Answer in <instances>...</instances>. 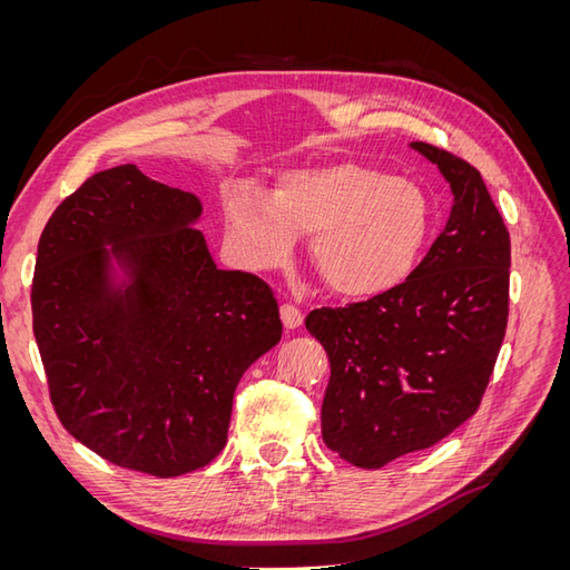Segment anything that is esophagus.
Listing matches in <instances>:
<instances>
[{"label": "esophagus", "instance_id": "34e87169", "mask_svg": "<svg viewBox=\"0 0 570 570\" xmlns=\"http://www.w3.org/2000/svg\"><path fill=\"white\" fill-rule=\"evenodd\" d=\"M281 318H283V325L287 327V331H295V327H299L302 321H304L299 308L292 306V304H283L281 306Z\"/></svg>", "mask_w": 570, "mask_h": 570}]
</instances>
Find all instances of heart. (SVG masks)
I'll list each match as a JSON object with an SVG mask.
<instances>
[{
    "label": "heart",
    "instance_id": "obj_1",
    "mask_svg": "<svg viewBox=\"0 0 570 570\" xmlns=\"http://www.w3.org/2000/svg\"><path fill=\"white\" fill-rule=\"evenodd\" d=\"M433 226L423 189L383 170L331 161L289 168L271 197L239 185L226 197V235L249 271L283 266L308 239L325 285L347 299H371L404 285L416 271Z\"/></svg>",
    "mask_w": 570,
    "mask_h": 570
}]
</instances>
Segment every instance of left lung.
<instances>
[{"mask_svg": "<svg viewBox=\"0 0 570 570\" xmlns=\"http://www.w3.org/2000/svg\"><path fill=\"white\" fill-rule=\"evenodd\" d=\"M409 147L450 183L444 230L404 285L306 316L331 361L323 442L358 469L428 450L469 421L507 333L511 239L482 176L433 145Z\"/></svg>", "mask_w": 570, "mask_h": 570, "instance_id": "1", "label": "left lung"}]
</instances>
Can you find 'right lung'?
I'll list each match as a JSON object with an SVG mask.
<instances>
[{"label":"right lung","instance_id":"add662e5","mask_svg":"<svg viewBox=\"0 0 570 570\" xmlns=\"http://www.w3.org/2000/svg\"><path fill=\"white\" fill-rule=\"evenodd\" d=\"M202 212L126 164L66 197L38 245L32 331L59 421L157 478L216 459L239 377L283 335L271 287L216 268Z\"/></svg>","mask_w":570,"mask_h":570}]
</instances>
